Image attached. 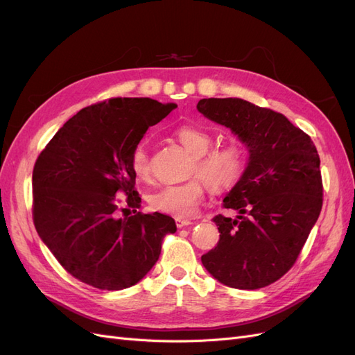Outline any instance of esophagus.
<instances>
[{
    "label": "esophagus",
    "mask_w": 355,
    "mask_h": 355,
    "mask_svg": "<svg viewBox=\"0 0 355 355\" xmlns=\"http://www.w3.org/2000/svg\"><path fill=\"white\" fill-rule=\"evenodd\" d=\"M175 224H177V228H184V227L191 225L193 222H191V220H189V219H177V220H175Z\"/></svg>",
    "instance_id": "34e87169"
}]
</instances>
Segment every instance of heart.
<instances>
[{"instance_id": "1", "label": "heart", "mask_w": 355, "mask_h": 355, "mask_svg": "<svg viewBox=\"0 0 355 355\" xmlns=\"http://www.w3.org/2000/svg\"><path fill=\"white\" fill-rule=\"evenodd\" d=\"M175 137L193 155L190 175L194 178L182 184L164 186L152 191L148 202L153 211L186 219L198 212L205 199L206 184L215 191L232 189L241 180L247 161L244 149L235 141L224 143L211 150L212 136L199 127H180L175 131ZM130 168L139 180H150L152 164L144 144H139L131 152Z\"/></svg>"}]
</instances>
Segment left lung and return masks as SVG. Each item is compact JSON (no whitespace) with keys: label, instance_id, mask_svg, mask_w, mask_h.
Listing matches in <instances>:
<instances>
[{"label":"left lung","instance_id":"1","mask_svg":"<svg viewBox=\"0 0 355 355\" xmlns=\"http://www.w3.org/2000/svg\"><path fill=\"white\" fill-rule=\"evenodd\" d=\"M198 110L230 127L250 159L224 199L237 219L216 215L220 235L202 263L219 282L239 290L263 288L290 270L323 203L320 157L313 140L282 114L240 98L200 99Z\"/></svg>","mask_w":355,"mask_h":355}]
</instances>
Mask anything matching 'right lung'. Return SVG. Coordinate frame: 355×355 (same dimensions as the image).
Segmentation results:
<instances>
[{"mask_svg":"<svg viewBox=\"0 0 355 355\" xmlns=\"http://www.w3.org/2000/svg\"><path fill=\"white\" fill-rule=\"evenodd\" d=\"M177 108L149 98H111L78 111L33 166L32 216L39 237L71 277L99 290L137 284L159 259L175 220L137 212L131 152L148 128ZM123 193L127 209L119 207ZM134 209L117 218V211Z\"/></svg>","mask_w":355,"mask_h":355,"instance_id":"1","label":"right lung"}]
</instances>
